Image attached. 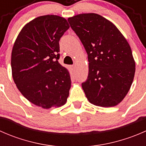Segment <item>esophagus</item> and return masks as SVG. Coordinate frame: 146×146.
Listing matches in <instances>:
<instances>
[{
  "instance_id": "obj_1",
  "label": "esophagus",
  "mask_w": 146,
  "mask_h": 146,
  "mask_svg": "<svg viewBox=\"0 0 146 146\" xmlns=\"http://www.w3.org/2000/svg\"><path fill=\"white\" fill-rule=\"evenodd\" d=\"M70 68L72 70H74L75 68H76V66L75 65H72V66H70Z\"/></svg>"
}]
</instances>
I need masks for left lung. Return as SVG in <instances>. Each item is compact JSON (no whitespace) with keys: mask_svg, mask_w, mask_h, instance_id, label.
Masks as SVG:
<instances>
[{"mask_svg":"<svg viewBox=\"0 0 146 146\" xmlns=\"http://www.w3.org/2000/svg\"><path fill=\"white\" fill-rule=\"evenodd\" d=\"M88 54L89 72L82 88L94 105L114 107L123 100L135 74V61L129 43L117 27L95 13L68 19Z\"/></svg>","mask_w":146,"mask_h":146,"instance_id":"left-lung-1","label":"left lung"}]
</instances>
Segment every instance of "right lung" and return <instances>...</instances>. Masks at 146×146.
I'll use <instances>...</instances> for the list:
<instances>
[{"label":"right lung","mask_w":146,"mask_h":146,"mask_svg":"<svg viewBox=\"0 0 146 146\" xmlns=\"http://www.w3.org/2000/svg\"><path fill=\"white\" fill-rule=\"evenodd\" d=\"M69 27L62 17L40 16L22 29L13 46L15 83L26 99L44 109L64 105L69 95L70 74L58 63L59 40Z\"/></svg>","instance_id":"1"}]
</instances>
